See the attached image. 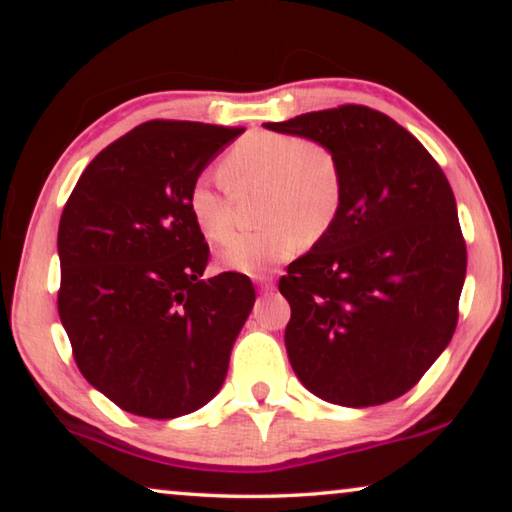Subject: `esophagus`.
I'll use <instances>...</instances> for the list:
<instances>
[{"instance_id": "1", "label": "esophagus", "mask_w": 512, "mask_h": 512, "mask_svg": "<svg viewBox=\"0 0 512 512\" xmlns=\"http://www.w3.org/2000/svg\"><path fill=\"white\" fill-rule=\"evenodd\" d=\"M257 282H259V289H262V291L273 289V280H271V277H257Z\"/></svg>"}]
</instances>
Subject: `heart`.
Here are the masks:
<instances>
[{"mask_svg":"<svg viewBox=\"0 0 512 512\" xmlns=\"http://www.w3.org/2000/svg\"><path fill=\"white\" fill-rule=\"evenodd\" d=\"M228 187L196 180L189 212L201 235L223 244L235 228V194L262 192L257 201L262 230L239 235L221 250L228 271L259 275L289 259L305 244H318L339 221L345 173L327 144L300 135L255 131L230 146L219 164Z\"/></svg>","mask_w":512,"mask_h":512,"instance_id":"1","label":"heart"}]
</instances>
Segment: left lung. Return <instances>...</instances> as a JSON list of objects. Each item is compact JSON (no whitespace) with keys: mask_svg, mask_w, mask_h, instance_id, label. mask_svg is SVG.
I'll return each instance as SVG.
<instances>
[{"mask_svg":"<svg viewBox=\"0 0 512 512\" xmlns=\"http://www.w3.org/2000/svg\"><path fill=\"white\" fill-rule=\"evenodd\" d=\"M266 128L339 155V221L280 277L291 368L320 400L363 409L418 384L452 341L467 250L456 198L431 153L357 103Z\"/></svg>","mask_w":512,"mask_h":512,"instance_id":"1","label":"left lung"}]
</instances>
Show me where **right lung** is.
<instances>
[{
	"label": "right lung",
	"mask_w": 512,
	"mask_h": 512,
	"mask_svg": "<svg viewBox=\"0 0 512 512\" xmlns=\"http://www.w3.org/2000/svg\"><path fill=\"white\" fill-rule=\"evenodd\" d=\"M241 133L144 121L85 167L60 216V323L81 375L133 415L192 413L228 375L255 287L232 271L203 280L189 189Z\"/></svg>",
	"instance_id": "1"
}]
</instances>
